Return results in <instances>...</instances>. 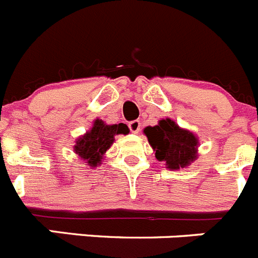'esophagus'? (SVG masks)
<instances>
[{
	"label": "esophagus",
	"mask_w": 258,
	"mask_h": 258,
	"mask_svg": "<svg viewBox=\"0 0 258 258\" xmlns=\"http://www.w3.org/2000/svg\"><path fill=\"white\" fill-rule=\"evenodd\" d=\"M127 126H129L132 133H138L141 131V121L140 120H133L127 124Z\"/></svg>",
	"instance_id": "34e87169"
}]
</instances>
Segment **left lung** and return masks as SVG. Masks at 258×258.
<instances>
[{
	"label": "left lung",
	"instance_id": "8db88e82",
	"mask_svg": "<svg viewBox=\"0 0 258 258\" xmlns=\"http://www.w3.org/2000/svg\"><path fill=\"white\" fill-rule=\"evenodd\" d=\"M145 134L159 161L170 169L184 168L197 159L198 140L191 132L181 129L173 120H160L156 126H147Z\"/></svg>",
	"mask_w": 258,
	"mask_h": 258
}]
</instances>
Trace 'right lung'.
I'll return each mask as SVG.
<instances>
[{
    "mask_svg": "<svg viewBox=\"0 0 258 258\" xmlns=\"http://www.w3.org/2000/svg\"><path fill=\"white\" fill-rule=\"evenodd\" d=\"M129 129L125 124L106 125L102 120H95L92 131L81 137L76 142L75 151L90 166L101 163L104 152L111 147L115 134H127Z\"/></svg>",
    "mask_w": 258,
    "mask_h": 258,
    "instance_id": "right-lung-1",
    "label": "right lung"
}]
</instances>
